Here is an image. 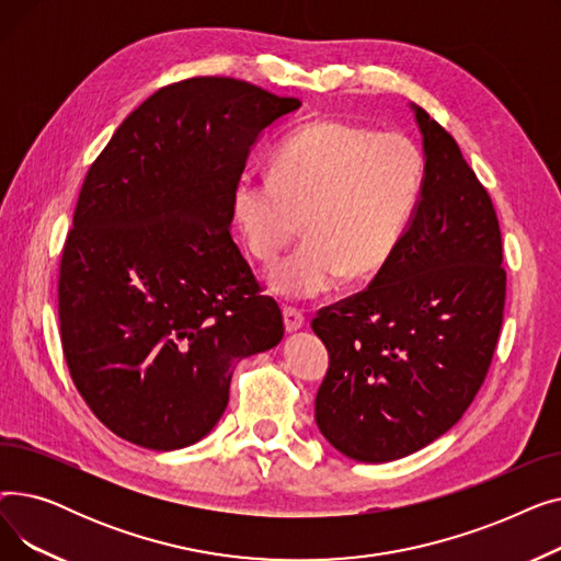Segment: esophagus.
Listing matches in <instances>:
<instances>
[{
  "mask_svg": "<svg viewBox=\"0 0 561 561\" xmlns=\"http://www.w3.org/2000/svg\"><path fill=\"white\" fill-rule=\"evenodd\" d=\"M307 322V316L302 309L298 307H284V325H286V332H298L305 328Z\"/></svg>",
  "mask_w": 561,
  "mask_h": 561,
  "instance_id": "obj_1",
  "label": "esophagus"
}]
</instances>
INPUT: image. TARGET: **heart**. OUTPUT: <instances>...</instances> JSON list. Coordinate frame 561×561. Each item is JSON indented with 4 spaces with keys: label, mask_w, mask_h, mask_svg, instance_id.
<instances>
[{
    "label": "heart",
    "mask_w": 561,
    "mask_h": 561,
    "mask_svg": "<svg viewBox=\"0 0 561 561\" xmlns=\"http://www.w3.org/2000/svg\"><path fill=\"white\" fill-rule=\"evenodd\" d=\"M425 159L402 131L316 121L282 140L271 174L243 172L231 204L250 252L271 263L305 220L307 241L271 273L286 298H316L350 279L377 275L414 214Z\"/></svg>",
    "instance_id": "1"
}]
</instances>
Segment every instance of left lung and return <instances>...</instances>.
Wrapping results in <instances>:
<instances>
[{"instance_id": "obj_1", "label": "left lung", "mask_w": 561, "mask_h": 561, "mask_svg": "<svg viewBox=\"0 0 561 561\" xmlns=\"http://www.w3.org/2000/svg\"><path fill=\"white\" fill-rule=\"evenodd\" d=\"M414 111L425 145L414 218L373 282L311 322L330 352L316 423L336 450L366 463L416 453L463 416L505 316L493 202L455 138Z\"/></svg>"}]
</instances>
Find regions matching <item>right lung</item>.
I'll return each instance as SVG.
<instances>
[{
    "label": "right lung",
    "mask_w": 561,
    "mask_h": 561,
    "mask_svg": "<svg viewBox=\"0 0 561 561\" xmlns=\"http://www.w3.org/2000/svg\"><path fill=\"white\" fill-rule=\"evenodd\" d=\"M300 104L231 77L176 81L88 168L58 325L81 398L129 444H195L222 416L236 364L282 341V309L231 239V193L259 134Z\"/></svg>",
    "instance_id": "1"
}]
</instances>
